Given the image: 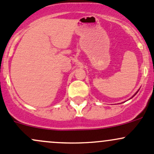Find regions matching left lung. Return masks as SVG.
<instances>
[{"mask_svg": "<svg viewBox=\"0 0 154 154\" xmlns=\"http://www.w3.org/2000/svg\"><path fill=\"white\" fill-rule=\"evenodd\" d=\"M138 91H137V92H138ZM137 93H136V94H134V96H135V95H136V94H137ZM134 96H133V97H134Z\"/></svg>", "mask_w": 154, "mask_h": 154, "instance_id": "8db88e82", "label": "left lung"}]
</instances>
